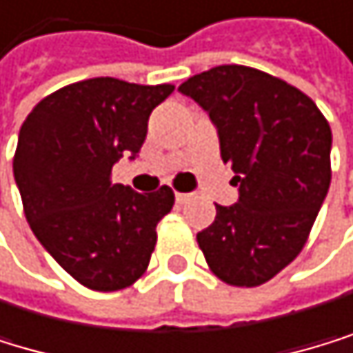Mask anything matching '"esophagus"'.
Returning a JSON list of instances; mask_svg holds the SVG:
<instances>
[{"instance_id":"1","label":"esophagus","mask_w":353,"mask_h":353,"mask_svg":"<svg viewBox=\"0 0 353 353\" xmlns=\"http://www.w3.org/2000/svg\"><path fill=\"white\" fill-rule=\"evenodd\" d=\"M188 199H190L188 192H175V201H178V203H186Z\"/></svg>"}]
</instances>
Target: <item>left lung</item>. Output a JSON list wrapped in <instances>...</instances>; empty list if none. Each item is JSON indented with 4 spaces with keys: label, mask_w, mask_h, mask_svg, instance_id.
<instances>
[{
    "label": "left lung",
    "mask_w": 353,
    "mask_h": 353,
    "mask_svg": "<svg viewBox=\"0 0 353 353\" xmlns=\"http://www.w3.org/2000/svg\"><path fill=\"white\" fill-rule=\"evenodd\" d=\"M208 111L240 197L197 242L223 283L257 287L307 244L330 188L332 132L313 100L257 68L216 66L178 88Z\"/></svg>",
    "instance_id": "8db88e82"
}]
</instances>
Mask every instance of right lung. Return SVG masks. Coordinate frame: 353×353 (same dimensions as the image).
<instances>
[{
	"label": "right lung",
	"instance_id": "right-lung-1",
	"mask_svg": "<svg viewBox=\"0 0 353 353\" xmlns=\"http://www.w3.org/2000/svg\"><path fill=\"white\" fill-rule=\"evenodd\" d=\"M173 85H137L98 77L61 88L32 109L19 132L14 180L25 219L49 255L94 292L141 279L156 246V225L173 190L134 192L111 169L139 154L154 107Z\"/></svg>",
	"mask_w": 353,
	"mask_h": 353
}]
</instances>
